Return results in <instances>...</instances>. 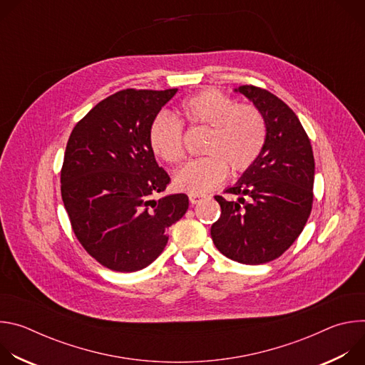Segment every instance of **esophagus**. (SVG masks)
<instances>
[{
    "label": "esophagus",
    "instance_id": "1",
    "mask_svg": "<svg viewBox=\"0 0 365 365\" xmlns=\"http://www.w3.org/2000/svg\"><path fill=\"white\" fill-rule=\"evenodd\" d=\"M205 197V195H196V193H189V202L190 203H197L199 200H202Z\"/></svg>",
    "mask_w": 365,
    "mask_h": 365
}]
</instances>
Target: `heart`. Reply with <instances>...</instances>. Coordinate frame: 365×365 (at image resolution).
<instances>
[{
  "label": "heart",
  "mask_w": 365,
  "mask_h": 365,
  "mask_svg": "<svg viewBox=\"0 0 365 365\" xmlns=\"http://www.w3.org/2000/svg\"><path fill=\"white\" fill-rule=\"evenodd\" d=\"M179 115L190 127H207L205 158L195 159L175 175L178 189L203 195L220 186L228 176L250 170L258 160L267 140L264 115L251 103H237L218 91L203 89L182 101ZM151 151L175 165L183 160V125L168 113L155 114L148 125Z\"/></svg>",
  "instance_id": "heart-1"
}]
</instances>
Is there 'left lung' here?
<instances>
[{
    "label": "left lung",
    "instance_id": "1",
    "mask_svg": "<svg viewBox=\"0 0 365 365\" xmlns=\"http://www.w3.org/2000/svg\"><path fill=\"white\" fill-rule=\"evenodd\" d=\"M262 111L267 140L258 160L227 193L217 195L221 217L211 228L215 247L242 264H264L279 258L300 235L314 203L315 159L297 115L267 89H235Z\"/></svg>",
    "mask_w": 365,
    "mask_h": 365
}]
</instances>
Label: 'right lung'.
Returning a JSON list of instances; mask_svg holds the SVG:
<instances>
[{"label":"right lung","mask_w":365,"mask_h":365,"mask_svg":"<svg viewBox=\"0 0 365 365\" xmlns=\"http://www.w3.org/2000/svg\"><path fill=\"white\" fill-rule=\"evenodd\" d=\"M176 88L123 89L73 127L61 192L75 237L99 264L131 273L165 250L168 230L187 211L185 193L154 199L170 178L148 145V125Z\"/></svg>","instance_id":"right-lung-1"}]
</instances>
